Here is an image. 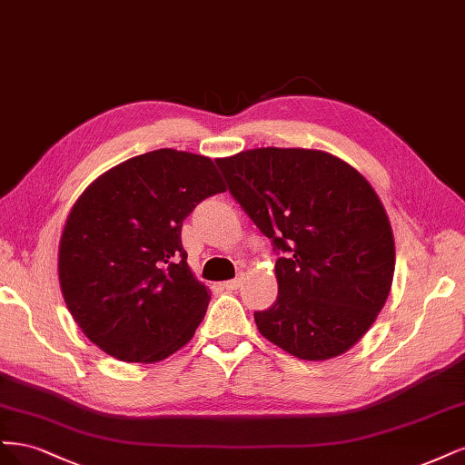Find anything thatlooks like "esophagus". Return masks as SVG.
<instances>
[{"label":"esophagus","instance_id":"esophagus-1","mask_svg":"<svg viewBox=\"0 0 465 465\" xmlns=\"http://www.w3.org/2000/svg\"><path fill=\"white\" fill-rule=\"evenodd\" d=\"M243 280H245V274H239L237 278H233V280H228V282H223L222 286L226 288V290H237L239 286H242L243 283Z\"/></svg>","mask_w":465,"mask_h":465}]
</instances>
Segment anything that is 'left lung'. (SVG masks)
<instances>
[{"mask_svg":"<svg viewBox=\"0 0 465 465\" xmlns=\"http://www.w3.org/2000/svg\"><path fill=\"white\" fill-rule=\"evenodd\" d=\"M216 163L233 199L283 252L276 302L254 312L259 332L305 361L351 350L394 280V233L377 191L317 148H251Z\"/></svg>","mask_w":465,"mask_h":465,"instance_id":"left-lung-1","label":"left lung"}]
</instances>
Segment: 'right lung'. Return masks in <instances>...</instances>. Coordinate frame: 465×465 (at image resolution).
<instances>
[{"label":"right lung","mask_w":465,"mask_h":465,"mask_svg":"<svg viewBox=\"0 0 465 465\" xmlns=\"http://www.w3.org/2000/svg\"><path fill=\"white\" fill-rule=\"evenodd\" d=\"M223 191L211 158L160 148L104 172L74 201L59 239V288L102 351L158 363L194 336L211 290L187 264L182 226Z\"/></svg>","instance_id":"right-lung-1"}]
</instances>
